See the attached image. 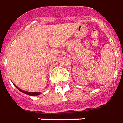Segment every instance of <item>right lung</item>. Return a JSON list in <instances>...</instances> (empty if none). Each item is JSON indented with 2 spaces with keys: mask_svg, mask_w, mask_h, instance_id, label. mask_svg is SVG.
I'll list each match as a JSON object with an SVG mask.
<instances>
[{
  "mask_svg": "<svg viewBox=\"0 0 123 123\" xmlns=\"http://www.w3.org/2000/svg\"><path fill=\"white\" fill-rule=\"evenodd\" d=\"M15 87L19 90V91H21V92H22L24 94H26V95H31V96H37V95H40L41 92H28V91H24L23 90H21L20 88H19L18 87H17L15 86Z\"/></svg>",
  "mask_w": 123,
  "mask_h": 123,
  "instance_id": "add662e5",
  "label": "right lung"
}]
</instances>
